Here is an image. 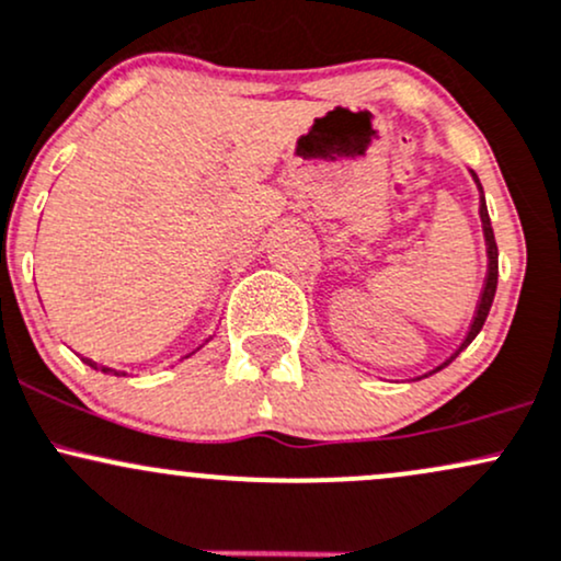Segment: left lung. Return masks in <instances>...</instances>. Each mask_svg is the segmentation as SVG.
I'll return each instance as SVG.
<instances>
[{"mask_svg": "<svg viewBox=\"0 0 561 561\" xmlns=\"http://www.w3.org/2000/svg\"><path fill=\"white\" fill-rule=\"evenodd\" d=\"M471 178L477 180V174L471 172ZM477 185H480V180H477ZM482 191V185H480ZM480 217H482V230H484V243H488V278H484V286H482V294H480V305H477V312H474V320H471V329L467 333V339L461 342V347L456 350V355H450L453 363L458 357V352L467 350L471 342H474L477 333L482 331L484 320H488V312L490 307H493V297H495V286H499V247H495V236H493V225H490V217H488V206H484V198L480 204ZM445 363V365H448ZM443 368V365H439Z\"/></svg>", "mask_w": 561, "mask_h": 561, "instance_id": "obj_1", "label": "left lung"}]
</instances>
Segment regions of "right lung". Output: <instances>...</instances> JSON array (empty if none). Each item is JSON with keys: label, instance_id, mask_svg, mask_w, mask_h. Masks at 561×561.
<instances>
[{"label": "right lung", "instance_id": "add662e5", "mask_svg": "<svg viewBox=\"0 0 561 561\" xmlns=\"http://www.w3.org/2000/svg\"><path fill=\"white\" fill-rule=\"evenodd\" d=\"M84 363H87V365H92V368H98V363H92V360H87V357H84ZM103 370H108V368H103Z\"/></svg>", "mask_w": 561, "mask_h": 561}]
</instances>
